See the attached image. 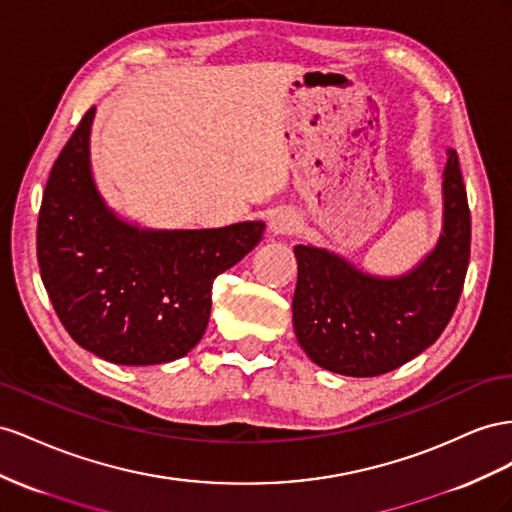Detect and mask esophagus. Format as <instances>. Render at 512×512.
<instances>
[{"label":"esophagus","instance_id":"1","mask_svg":"<svg viewBox=\"0 0 512 512\" xmlns=\"http://www.w3.org/2000/svg\"><path fill=\"white\" fill-rule=\"evenodd\" d=\"M298 229V218L294 212L279 210L270 218V231L274 236H287V233H294Z\"/></svg>","mask_w":512,"mask_h":512}]
</instances>
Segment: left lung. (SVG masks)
Returning a JSON list of instances; mask_svg holds the SVG:
<instances>
[{
    "label": "left lung",
    "instance_id": "8db88e82",
    "mask_svg": "<svg viewBox=\"0 0 512 512\" xmlns=\"http://www.w3.org/2000/svg\"><path fill=\"white\" fill-rule=\"evenodd\" d=\"M442 178L440 238L405 274L377 276L328 248L294 246V330L317 367L349 377L382 375L425 352L448 326L472 240L459 158L450 148Z\"/></svg>",
    "mask_w": 512,
    "mask_h": 512
}]
</instances>
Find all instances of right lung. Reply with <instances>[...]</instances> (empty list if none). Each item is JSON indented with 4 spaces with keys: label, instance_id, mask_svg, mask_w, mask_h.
I'll use <instances>...</instances> for the list:
<instances>
[{
    "label": "right lung",
    "instance_id": "add662e5",
    "mask_svg": "<svg viewBox=\"0 0 512 512\" xmlns=\"http://www.w3.org/2000/svg\"><path fill=\"white\" fill-rule=\"evenodd\" d=\"M96 107L64 145L38 214L42 283L75 343L126 367L163 364L201 341L212 283L264 238L266 223L148 229L98 193L90 135Z\"/></svg>",
    "mask_w": 512,
    "mask_h": 512
}]
</instances>
